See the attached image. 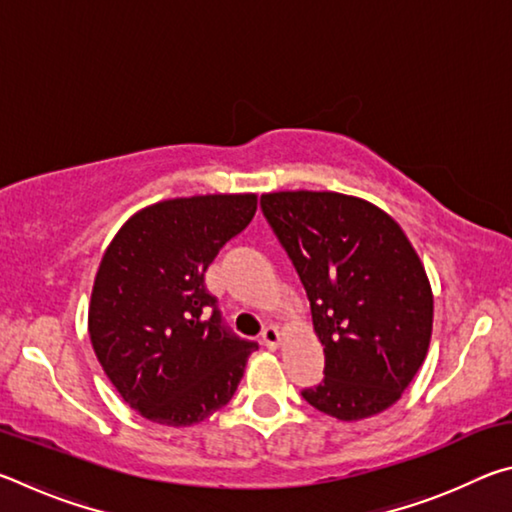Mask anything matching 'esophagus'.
<instances>
[{
  "instance_id": "obj_1",
  "label": "esophagus",
  "mask_w": 512,
  "mask_h": 512,
  "mask_svg": "<svg viewBox=\"0 0 512 512\" xmlns=\"http://www.w3.org/2000/svg\"><path fill=\"white\" fill-rule=\"evenodd\" d=\"M280 332H277L275 327H266L264 332H262V343L266 345V348H271V350H277L280 348Z\"/></svg>"
}]
</instances>
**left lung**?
Instances as JSON below:
<instances>
[{
	"instance_id": "left-lung-1",
	"label": "left lung",
	"mask_w": 512,
	"mask_h": 512,
	"mask_svg": "<svg viewBox=\"0 0 512 512\" xmlns=\"http://www.w3.org/2000/svg\"><path fill=\"white\" fill-rule=\"evenodd\" d=\"M264 216L307 291L325 379L302 397L341 422L400 400L427 359L433 293L391 214L339 192L262 194Z\"/></svg>"
}]
</instances>
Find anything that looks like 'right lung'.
<instances>
[{"instance_id": "1", "label": "right lung", "mask_w": 512, "mask_h": 512, "mask_svg": "<svg viewBox=\"0 0 512 512\" xmlns=\"http://www.w3.org/2000/svg\"><path fill=\"white\" fill-rule=\"evenodd\" d=\"M255 210L257 194L169 198L135 212L103 253L90 341L142 418L192 427L235 395L257 343L225 332L203 275Z\"/></svg>"}]
</instances>
